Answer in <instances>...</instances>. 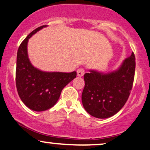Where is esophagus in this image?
Returning <instances> with one entry per match:
<instances>
[{"label":"esophagus","instance_id":"1","mask_svg":"<svg viewBox=\"0 0 150 150\" xmlns=\"http://www.w3.org/2000/svg\"><path fill=\"white\" fill-rule=\"evenodd\" d=\"M84 74H85V71H84L83 69H78V70H77V75H78V76H82L84 75Z\"/></svg>","mask_w":150,"mask_h":150}]
</instances>
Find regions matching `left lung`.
Listing matches in <instances>:
<instances>
[{
	"label": "left lung",
	"mask_w": 150,
	"mask_h": 150,
	"mask_svg": "<svg viewBox=\"0 0 150 150\" xmlns=\"http://www.w3.org/2000/svg\"><path fill=\"white\" fill-rule=\"evenodd\" d=\"M135 54L125 59L117 71L103 74L91 70L84 74L82 103L93 117L106 119L117 113L130 96L134 81Z\"/></svg>",
	"instance_id": "obj_1"
}]
</instances>
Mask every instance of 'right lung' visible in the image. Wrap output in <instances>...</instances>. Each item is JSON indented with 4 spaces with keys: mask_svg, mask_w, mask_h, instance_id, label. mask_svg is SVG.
<instances>
[{
    "mask_svg": "<svg viewBox=\"0 0 150 150\" xmlns=\"http://www.w3.org/2000/svg\"><path fill=\"white\" fill-rule=\"evenodd\" d=\"M43 25L34 29L19 45L17 54L16 87L23 103L29 109L42 112L55 105L62 89L76 76V72H45L35 68L27 54L29 38Z\"/></svg>",
    "mask_w": 150,
    "mask_h": 150,
    "instance_id": "right-lung-1",
    "label": "right lung"
}]
</instances>
